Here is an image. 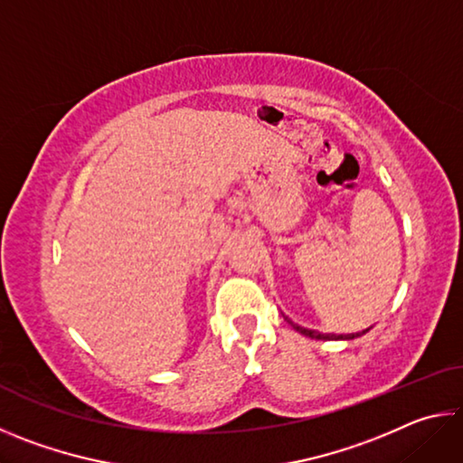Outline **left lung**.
<instances>
[{
  "instance_id": "left-lung-1",
  "label": "left lung",
  "mask_w": 463,
  "mask_h": 463,
  "mask_svg": "<svg viewBox=\"0 0 463 463\" xmlns=\"http://www.w3.org/2000/svg\"><path fill=\"white\" fill-rule=\"evenodd\" d=\"M289 325H292L298 333H302V335H307V336H310V339H323V341H331V339H355V336H362V335H365L367 331H370V328H365V331H362V333H351V335H323V333H317V331H310V328H302V326H298V325H294L292 320H289L288 317H284Z\"/></svg>"
}]
</instances>
